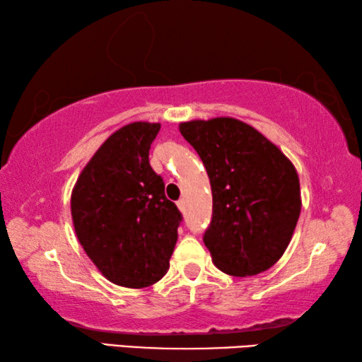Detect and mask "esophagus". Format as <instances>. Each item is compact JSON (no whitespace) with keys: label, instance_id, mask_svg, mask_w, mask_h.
Segmentation results:
<instances>
[{"label":"esophagus","instance_id":"1","mask_svg":"<svg viewBox=\"0 0 362 362\" xmlns=\"http://www.w3.org/2000/svg\"><path fill=\"white\" fill-rule=\"evenodd\" d=\"M177 207H179L180 211H185V201H183V199L177 201Z\"/></svg>","mask_w":362,"mask_h":362}]
</instances>
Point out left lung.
I'll use <instances>...</instances> for the list:
<instances>
[{
	"label": "left lung",
	"mask_w": 362,
	"mask_h": 362,
	"mask_svg": "<svg viewBox=\"0 0 362 362\" xmlns=\"http://www.w3.org/2000/svg\"><path fill=\"white\" fill-rule=\"evenodd\" d=\"M198 151L212 188L204 244L220 272L254 276L276 263L298 222V174L289 158L255 127L220 116L179 124Z\"/></svg>",
	"instance_id": "1"
}]
</instances>
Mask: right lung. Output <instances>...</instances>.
Returning <instances> with one entry per match:
<instances>
[{
    "label": "right lung",
    "mask_w": 362,
    "mask_h": 362,
    "mask_svg": "<svg viewBox=\"0 0 362 362\" xmlns=\"http://www.w3.org/2000/svg\"><path fill=\"white\" fill-rule=\"evenodd\" d=\"M159 122L137 121L113 132L94 153L71 192L78 241L113 284L142 289L169 269L182 214L150 166Z\"/></svg>",
    "instance_id": "add662e5"
}]
</instances>
